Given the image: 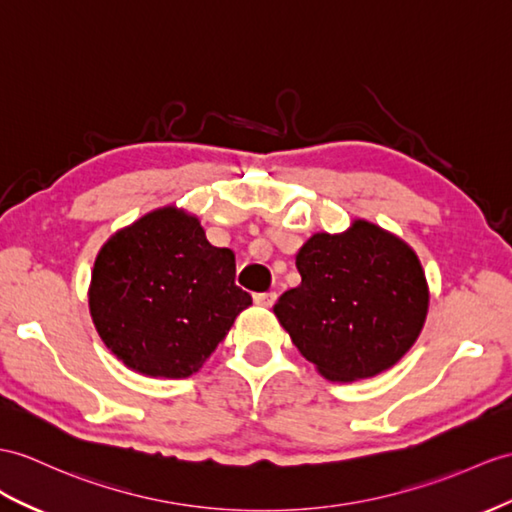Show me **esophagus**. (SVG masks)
<instances>
[{
    "label": "esophagus",
    "instance_id": "34e87169",
    "mask_svg": "<svg viewBox=\"0 0 512 512\" xmlns=\"http://www.w3.org/2000/svg\"><path fill=\"white\" fill-rule=\"evenodd\" d=\"M271 295H273V293H271Z\"/></svg>",
    "mask_w": 512,
    "mask_h": 512
}]
</instances>
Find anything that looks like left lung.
Returning <instances> with one entry per match:
<instances>
[{
    "label": "left lung",
    "instance_id": "8db88e82",
    "mask_svg": "<svg viewBox=\"0 0 512 512\" xmlns=\"http://www.w3.org/2000/svg\"><path fill=\"white\" fill-rule=\"evenodd\" d=\"M234 280L232 249L210 245L195 217L162 208L102 247L91 317L123 365L154 378H189L252 306Z\"/></svg>",
    "mask_w": 512,
    "mask_h": 512
}]
</instances>
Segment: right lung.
<instances>
[{"label":"right lung","mask_w":512,"mask_h":512,"mask_svg":"<svg viewBox=\"0 0 512 512\" xmlns=\"http://www.w3.org/2000/svg\"><path fill=\"white\" fill-rule=\"evenodd\" d=\"M302 276L273 313L328 380L352 382L395 365L417 341L428 286L413 249L367 221L315 234L299 249Z\"/></svg>","instance_id":"right-lung-1"}]
</instances>
